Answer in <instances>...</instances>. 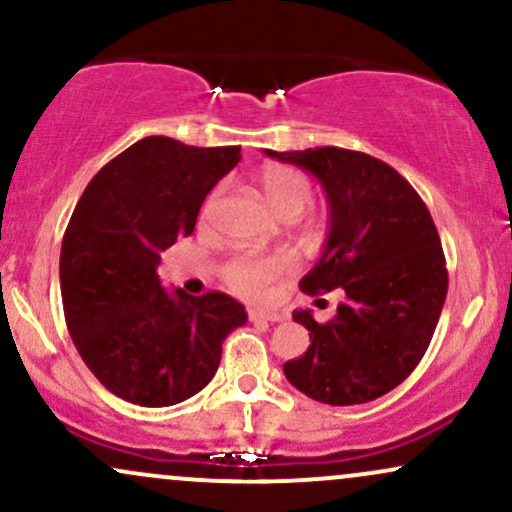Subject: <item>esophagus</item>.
<instances>
[{
  "mask_svg": "<svg viewBox=\"0 0 512 512\" xmlns=\"http://www.w3.org/2000/svg\"><path fill=\"white\" fill-rule=\"evenodd\" d=\"M248 317L252 322H281L284 315L276 313V310H262V308H250Z\"/></svg>",
  "mask_w": 512,
  "mask_h": 512,
  "instance_id": "esophagus-1",
  "label": "esophagus"
}]
</instances>
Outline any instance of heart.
Listing matches in <instances>:
<instances>
[{
  "label": "heart",
  "mask_w": 512,
  "mask_h": 512,
  "mask_svg": "<svg viewBox=\"0 0 512 512\" xmlns=\"http://www.w3.org/2000/svg\"><path fill=\"white\" fill-rule=\"evenodd\" d=\"M257 182H260V190L267 204L281 219H296L308 207L310 199H313V185H310L308 175L301 173L298 168L274 163V166L260 170ZM216 197H219V192H214L207 199L202 209V219H207L211 214ZM291 272L293 260L284 252H272V255H250V252H243V255H233L231 260H226L221 276L228 289L238 293V296L260 298L274 281L284 279Z\"/></svg>",
  "instance_id": "obj_1"
}]
</instances>
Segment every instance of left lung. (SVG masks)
Returning <instances> with one entry per match:
<instances>
[{"mask_svg":"<svg viewBox=\"0 0 512 512\" xmlns=\"http://www.w3.org/2000/svg\"><path fill=\"white\" fill-rule=\"evenodd\" d=\"M267 156L313 173L330 202V236L303 276V293L346 296L325 325L308 310L293 313L310 330V346L284 363L286 378L332 407L373 402L419 366L448 296L431 211L395 168L361 151L320 146Z\"/></svg>","mask_w":512,"mask_h":512,"instance_id":"left-lung-1","label":"left lung"}]
</instances>
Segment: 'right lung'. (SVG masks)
Segmentation results:
<instances>
[{
	"instance_id": "add662e5",
	"label": "right lung",
	"mask_w": 512,
	"mask_h": 512,
	"mask_svg": "<svg viewBox=\"0 0 512 512\" xmlns=\"http://www.w3.org/2000/svg\"><path fill=\"white\" fill-rule=\"evenodd\" d=\"M240 146L139 139L93 175L62 238L60 289L76 351L105 390L170 407L214 378L221 344L248 313L221 291L166 293L161 252L195 231Z\"/></svg>"
}]
</instances>
